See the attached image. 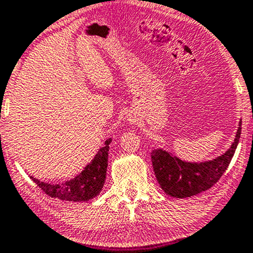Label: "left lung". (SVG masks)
<instances>
[{"instance_id":"8db88e82","label":"left lung","mask_w":253,"mask_h":253,"mask_svg":"<svg viewBox=\"0 0 253 253\" xmlns=\"http://www.w3.org/2000/svg\"><path fill=\"white\" fill-rule=\"evenodd\" d=\"M240 134L241 121H239V126L231 147L223 154L201 163L181 160L163 148L153 150L150 153L153 169L165 194L172 197L185 198L211 189L226 172L239 143Z\"/></svg>"}]
</instances>
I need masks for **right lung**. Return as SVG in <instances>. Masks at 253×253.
Returning <instances> with one entry per match:
<instances>
[{
  "instance_id": "obj_1",
  "label": "right lung",
  "mask_w": 253,
  "mask_h": 253,
  "mask_svg": "<svg viewBox=\"0 0 253 253\" xmlns=\"http://www.w3.org/2000/svg\"><path fill=\"white\" fill-rule=\"evenodd\" d=\"M111 141V137L107 138L103 147L94 155V158L78 175H75L70 180L52 184L41 181L33 177H31V179L50 197L69 201V202H86V201L92 200L100 194L104 188Z\"/></svg>"
}]
</instances>
